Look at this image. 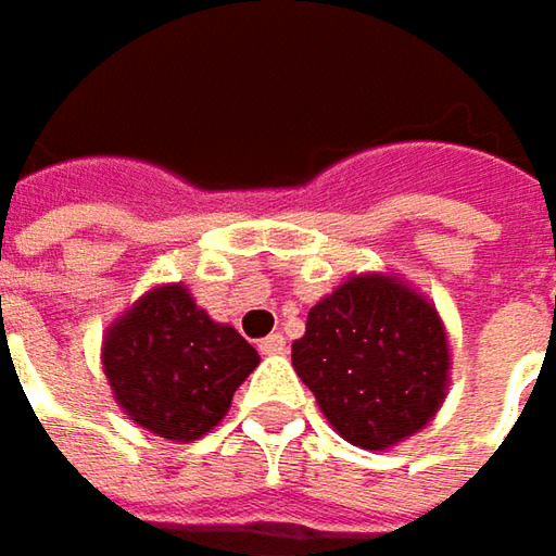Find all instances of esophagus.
Returning a JSON list of instances; mask_svg holds the SVG:
<instances>
[{"label":"esophagus","mask_w":556,"mask_h":556,"mask_svg":"<svg viewBox=\"0 0 556 556\" xmlns=\"http://www.w3.org/2000/svg\"><path fill=\"white\" fill-rule=\"evenodd\" d=\"M260 353L263 355H285L288 353V340L281 333H268L266 340L260 343Z\"/></svg>","instance_id":"esophagus-1"}]
</instances>
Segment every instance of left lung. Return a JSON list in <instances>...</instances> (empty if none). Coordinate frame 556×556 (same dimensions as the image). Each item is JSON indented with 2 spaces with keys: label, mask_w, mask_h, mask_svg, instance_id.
Instances as JSON below:
<instances>
[{
  "label": "left lung",
  "mask_w": 556,
  "mask_h": 556,
  "mask_svg": "<svg viewBox=\"0 0 556 556\" xmlns=\"http://www.w3.org/2000/svg\"><path fill=\"white\" fill-rule=\"evenodd\" d=\"M290 358L333 430L368 452L424 430L452 380L437 303L393 271L350 275L321 296Z\"/></svg>",
  "instance_id": "obj_1"
}]
</instances>
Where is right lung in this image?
I'll use <instances>...</instances> for the list:
<instances>
[{
	"label": "right lung",
	"mask_w": 556,
	"mask_h": 556,
	"mask_svg": "<svg viewBox=\"0 0 556 556\" xmlns=\"http://www.w3.org/2000/svg\"><path fill=\"white\" fill-rule=\"evenodd\" d=\"M101 365L119 412L154 437H206L260 353L231 325L213 321L182 281L144 290L108 325Z\"/></svg>",
	"instance_id": "obj_1"
}]
</instances>
